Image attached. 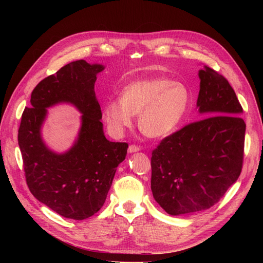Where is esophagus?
I'll use <instances>...</instances> for the list:
<instances>
[{"instance_id":"esophagus-1","label":"esophagus","mask_w":263,"mask_h":263,"mask_svg":"<svg viewBox=\"0 0 263 263\" xmlns=\"http://www.w3.org/2000/svg\"><path fill=\"white\" fill-rule=\"evenodd\" d=\"M140 150V147L136 146V145H130L129 146V153L130 154H133V153H136V151Z\"/></svg>"}]
</instances>
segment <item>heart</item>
I'll use <instances>...</instances> for the list:
<instances>
[{
    "mask_svg": "<svg viewBox=\"0 0 263 263\" xmlns=\"http://www.w3.org/2000/svg\"><path fill=\"white\" fill-rule=\"evenodd\" d=\"M191 101L189 88L167 78H151L131 83L121 91V99L104 105L109 131L121 135L139 114L141 132L153 139L173 133L183 119Z\"/></svg>",
    "mask_w": 263,
    "mask_h": 263,
    "instance_id": "obj_1",
    "label": "heart"
}]
</instances>
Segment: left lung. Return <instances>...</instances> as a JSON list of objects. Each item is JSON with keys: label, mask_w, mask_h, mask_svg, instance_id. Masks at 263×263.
<instances>
[{"label": "left lung", "mask_w": 263, "mask_h": 263, "mask_svg": "<svg viewBox=\"0 0 263 263\" xmlns=\"http://www.w3.org/2000/svg\"><path fill=\"white\" fill-rule=\"evenodd\" d=\"M197 99L202 119L161 141L151 156V191L171 215L211 208L238 180L246 124L225 77L203 65Z\"/></svg>", "instance_id": "obj_1"}]
</instances>
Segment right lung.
<instances>
[{
  "instance_id": "add662e5",
  "label": "right lung",
  "mask_w": 263,
  "mask_h": 263,
  "mask_svg": "<svg viewBox=\"0 0 263 263\" xmlns=\"http://www.w3.org/2000/svg\"><path fill=\"white\" fill-rule=\"evenodd\" d=\"M102 65L84 60L71 62L40 81L32 91L18 131L26 184L32 194L66 218L85 219L103 205L118 165L126 159L127 143L109 142L103 133L101 108L96 98L97 74ZM61 102L82 113L75 145L55 154L41 139L46 108Z\"/></svg>"
}]
</instances>
